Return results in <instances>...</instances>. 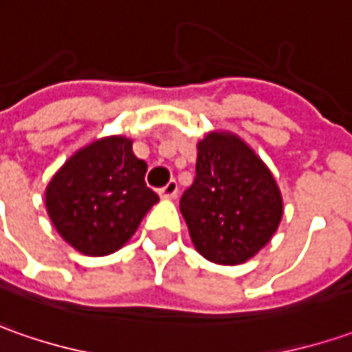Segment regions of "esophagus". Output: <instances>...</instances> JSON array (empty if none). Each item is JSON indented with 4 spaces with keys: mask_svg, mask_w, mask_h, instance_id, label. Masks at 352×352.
<instances>
[{
    "mask_svg": "<svg viewBox=\"0 0 352 352\" xmlns=\"http://www.w3.org/2000/svg\"><path fill=\"white\" fill-rule=\"evenodd\" d=\"M177 192H179L177 181H169L165 187L160 188V197H162V199H175Z\"/></svg>",
    "mask_w": 352,
    "mask_h": 352,
    "instance_id": "esophagus-1",
    "label": "esophagus"
}]
</instances>
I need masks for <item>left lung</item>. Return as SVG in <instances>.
<instances>
[{
  "label": "left lung",
  "instance_id": "8db88e82",
  "mask_svg": "<svg viewBox=\"0 0 352 352\" xmlns=\"http://www.w3.org/2000/svg\"><path fill=\"white\" fill-rule=\"evenodd\" d=\"M197 177L181 197L195 248L218 265L257 255L283 218V197L269 167L243 140L210 132L197 144Z\"/></svg>",
  "mask_w": 352,
  "mask_h": 352
}]
</instances>
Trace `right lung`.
I'll return each mask as SVG.
<instances>
[{"label":"right lung","mask_w":352,"mask_h":352,"mask_svg":"<svg viewBox=\"0 0 352 352\" xmlns=\"http://www.w3.org/2000/svg\"><path fill=\"white\" fill-rule=\"evenodd\" d=\"M148 165L132 140L109 136L76 152L46 187V210L56 232L83 255L115 253L160 200L146 185Z\"/></svg>","instance_id":"right-lung-1"}]
</instances>
